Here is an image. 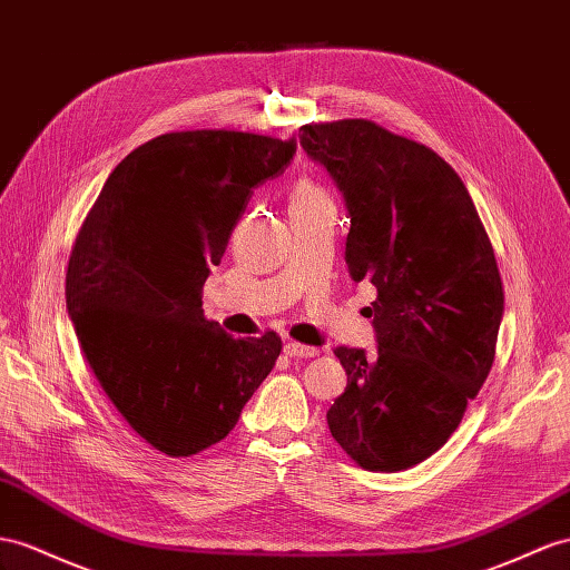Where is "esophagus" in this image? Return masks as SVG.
Segmentation results:
<instances>
[{
	"label": "esophagus",
	"mask_w": 570,
	"mask_h": 570,
	"mask_svg": "<svg viewBox=\"0 0 570 570\" xmlns=\"http://www.w3.org/2000/svg\"><path fill=\"white\" fill-rule=\"evenodd\" d=\"M284 352L288 356H294V358H313V356L320 354V348L317 346H308V344H301V342H286L284 344Z\"/></svg>",
	"instance_id": "34e87169"
}]
</instances>
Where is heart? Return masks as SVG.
Returning a JSON list of instances; mask_svg holds the SVG:
<instances>
[{
	"mask_svg": "<svg viewBox=\"0 0 570 570\" xmlns=\"http://www.w3.org/2000/svg\"><path fill=\"white\" fill-rule=\"evenodd\" d=\"M330 197L325 195V189L320 187L317 183L308 180V178H301L291 187V195H288V207L291 209H301V207H313V204L320 202H327Z\"/></svg>",
	"mask_w": 570,
	"mask_h": 570,
	"instance_id": "b5f03b06",
	"label": "heart"
}]
</instances>
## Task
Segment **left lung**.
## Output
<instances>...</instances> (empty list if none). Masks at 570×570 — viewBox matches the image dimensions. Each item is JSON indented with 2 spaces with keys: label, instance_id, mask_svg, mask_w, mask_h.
<instances>
[{
  "label": "left lung",
  "instance_id": "1",
  "mask_svg": "<svg viewBox=\"0 0 570 570\" xmlns=\"http://www.w3.org/2000/svg\"><path fill=\"white\" fill-rule=\"evenodd\" d=\"M301 146L344 195L346 265L377 288V352L337 346L346 390L327 424L363 470L431 458L484 385L503 317V284L460 175L429 146L371 120L303 125Z\"/></svg>",
  "mask_w": 570,
  "mask_h": 570
}]
</instances>
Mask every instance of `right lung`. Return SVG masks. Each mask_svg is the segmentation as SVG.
I'll use <instances>...</instances> for the list:
<instances>
[{
  "label": "right lung",
  "instance_id": "obj_1",
  "mask_svg": "<svg viewBox=\"0 0 570 570\" xmlns=\"http://www.w3.org/2000/svg\"><path fill=\"white\" fill-rule=\"evenodd\" d=\"M296 139L193 129L127 154L100 189L67 267V311L115 410L170 458L207 450L238 424L282 337L233 340L204 317L253 189L282 175Z\"/></svg>",
  "mask_w": 570,
  "mask_h": 570
}]
</instances>
